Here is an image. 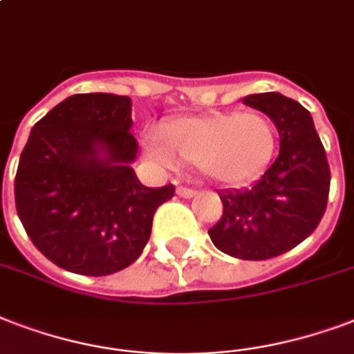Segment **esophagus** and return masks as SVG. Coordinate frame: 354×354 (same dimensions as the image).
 <instances>
[{"mask_svg": "<svg viewBox=\"0 0 354 354\" xmlns=\"http://www.w3.org/2000/svg\"><path fill=\"white\" fill-rule=\"evenodd\" d=\"M176 193H178V196H182V198H191V196H195V195H196L195 189L182 187V185H180V187L176 189Z\"/></svg>", "mask_w": 354, "mask_h": 354, "instance_id": "1", "label": "esophagus"}]
</instances>
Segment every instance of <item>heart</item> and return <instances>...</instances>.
Masks as SVG:
<instances>
[{
  "label": "heart",
  "mask_w": 354,
  "mask_h": 354,
  "mask_svg": "<svg viewBox=\"0 0 354 354\" xmlns=\"http://www.w3.org/2000/svg\"><path fill=\"white\" fill-rule=\"evenodd\" d=\"M277 148V128L261 111H213L176 118L161 131H148L145 150L153 163L174 169L195 165L219 185H237L260 174Z\"/></svg>",
  "instance_id": "1"
}]
</instances>
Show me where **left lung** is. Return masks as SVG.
I'll list each match as a JSON object with an SVG mask.
<instances>
[{"label":"left lung","instance_id":"1","mask_svg":"<svg viewBox=\"0 0 354 354\" xmlns=\"http://www.w3.org/2000/svg\"><path fill=\"white\" fill-rule=\"evenodd\" d=\"M243 104L266 113L279 129L280 152L245 189L219 191L223 217L207 234L239 260H269L303 243L327 209L330 169L308 109L280 93L250 94Z\"/></svg>","mask_w":354,"mask_h":354}]
</instances>
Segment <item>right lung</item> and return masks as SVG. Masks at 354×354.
<instances>
[{"instance_id":"1","label":"right lung","mask_w":354,"mask_h":354,"mask_svg":"<svg viewBox=\"0 0 354 354\" xmlns=\"http://www.w3.org/2000/svg\"><path fill=\"white\" fill-rule=\"evenodd\" d=\"M131 100L74 94L35 124L15 180L16 212L55 266L87 277L122 271L150 239L174 185L145 187L131 169Z\"/></svg>"}]
</instances>
